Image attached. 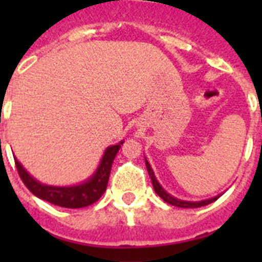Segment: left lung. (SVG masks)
I'll return each instance as SVG.
<instances>
[{"mask_svg": "<svg viewBox=\"0 0 262 262\" xmlns=\"http://www.w3.org/2000/svg\"><path fill=\"white\" fill-rule=\"evenodd\" d=\"M145 165H147L148 174H149V177H151V180H152V185H154L155 191H156V194L160 196V198H163V200L165 201L166 203H169V205L177 206V207H182V209H195V207H202V206H206V205H209V203H212L214 201H216L217 198L221 196V194H219V195L214 196V198H210V200H205V201H198V202H191V201L178 200V198H176V196L170 195L168 191L164 190V187L159 184L156 176H155L154 170H152V166L149 165V163L147 161V159H145Z\"/></svg>", "mask_w": 262, "mask_h": 262, "instance_id": "8db88e82", "label": "left lung"}]
</instances>
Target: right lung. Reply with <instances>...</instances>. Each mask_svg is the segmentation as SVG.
Returning <instances> with one entry per match:
<instances>
[{"label": "right lung", "instance_id": "add662e5", "mask_svg": "<svg viewBox=\"0 0 262 262\" xmlns=\"http://www.w3.org/2000/svg\"><path fill=\"white\" fill-rule=\"evenodd\" d=\"M120 144H123V140L118 144L106 148L96 172L90 176L86 181L78 185H72V186H52V185L41 184L31 174H29V172L23 168L22 164L17 159L14 160H15L17 170L19 173V177L22 178L23 184L26 185L27 189L34 195L43 201H47L52 205L60 206V207L81 209V207L93 205L105 193L106 187H107L108 176L111 172V165L114 163Z\"/></svg>", "mask_w": 262, "mask_h": 262}]
</instances>
